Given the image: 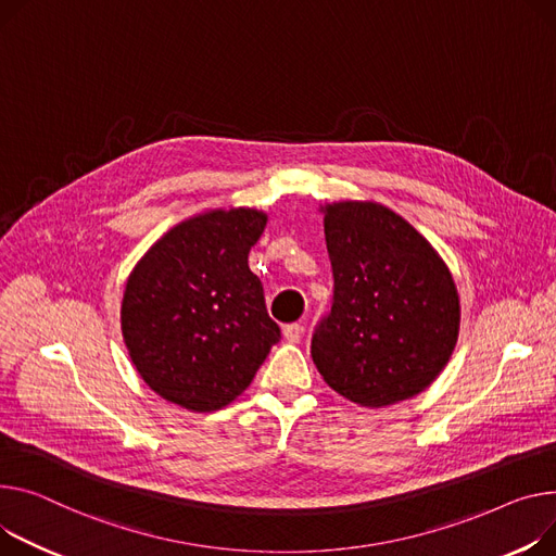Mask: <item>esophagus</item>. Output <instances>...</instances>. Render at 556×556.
Instances as JSON below:
<instances>
[{
  "mask_svg": "<svg viewBox=\"0 0 556 556\" xmlns=\"http://www.w3.org/2000/svg\"><path fill=\"white\" fill-rule=\"evenodd\" d=\"M302 336H304V326H302V324H286V326H283V338H286L288 342L298 344V342L302 340Z\"/></svg>",
  "mask_w": 556,
  "mask_h": 556,
  "instance_id": "1",
  "label": "esophagus"
}]
</instances>
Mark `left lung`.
Listing matches in <instances>:
<instances>
[{"instance_id": "left-lung-1", "label": "left lung", "mask_w": 556, "mask_h": 556, "mask_svg": "<svg viewBox=\"0 0 556 556\" xmlns=\"http://www.w3.org/2000/svg\"><path fill=\"white\" fill-rule=\"evenodd\" d=\"M321 212L336 283L311 340L317 371L332 391L374 409L418 395L458 340L460 300L450 268L380 203L342 201Z\"/></svg>"}]
</instances>
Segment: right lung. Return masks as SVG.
<instances>
[{
  "mask_svg": "<svg viewBox=\"0 0 556 556\" xmlns=\"http://www.w3.org/2000/svg\"><path fill=\"white\" fill-rule=\"evenodd\" d=\"M268 216L210 210L174 226L131 270L123 338L140 378L167 402L216 412L241 395L281 330L248 252Z\"/></svg>",
  "mask_w": 556,
  "mask_h": 556,
  "instance_id": "right-lung-1",
  "label": "right lung"
}]
</instances>
